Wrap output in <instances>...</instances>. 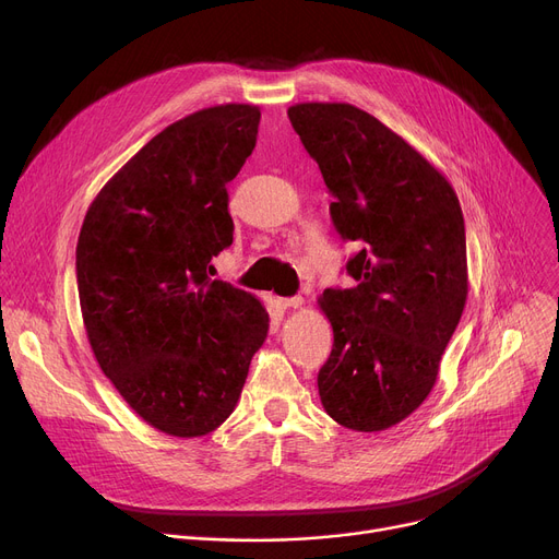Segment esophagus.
Wrapping results in <instances>:
<instances>
[{
    "label": "esophagus",
    "instance_id": "esophagus-1",
    "mask_svg": "<svg viewBox=\"0 0 559 559\" xmlns=\"http://www.w3.org/2000/svg\"><path fill=\"white\" fill-rule=\"evenodd\" d=\"M302 305H305L302 296H294V298H284L282 300V307H286V309H300Z\"/></svg>",
    "mask_w": 559,
    "mask_h": 559
}]
</instances>
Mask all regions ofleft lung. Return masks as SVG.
I'll use <instances>...</instances> for the list:
<instances>
[{
    "instance_id": "obj_1",
    "label": "left lung",
    "mask_w": 559,
    "mask_h": 559,
    "mask_svg": "<svg viewBox=\"0 0 559 559\" xmlns=\"http://www.w3.org/2000/svg\"><path fill=\"white\" fill-rule=\"evenodd\" d=\"M288 120L334 198L338 234L364 243L345 265L357 286L318 298L334 332L318 393L343 428L382 432L430 395L462 318V206L439 168L353 104H294Z\"/></svg>"
}]
</instances>
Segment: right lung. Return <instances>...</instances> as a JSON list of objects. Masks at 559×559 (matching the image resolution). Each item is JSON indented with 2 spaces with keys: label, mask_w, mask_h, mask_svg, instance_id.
I'll list each match as a JSON object with an SVG mask.
<instances>
[{
  "label": "right lung",
  "mask_w": 559,
  "mask_h": 559,
  "mask_svg": "<svg viewBox=\"0 0 559 559\" xmlns=\"http://www.w3.org/2000/svg\"><path fill=\"white\" fill-rule=\"evenodd\" d=\"M254 104L195 111L145 143L91 202L76 288L102 373L154 430L214 432L241 397L269 311L211 280L234 241L227 183L257 145Z\"/></svg>",
  "instance_id": "right-lung-1"
}]
</instances>
